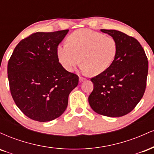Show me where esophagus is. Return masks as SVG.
Masks as SVG:
<instances>
[{
  "mask_svg": "<svg viewBox=\"0 0 154 154\" xmlns=\"http://www.w3.org/2000/svg\"><path fill=\"white\" fill-rule=\"evenodd\" d=\"M85 78H83V77H79V82H83V81H85Z\"/></svg>",
  "mask_w": 154,
  "mask_h": 154,
  "instance_id": "esophagus-1",
  "label": "esophagus"
}]
</instances>
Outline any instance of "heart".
Instances as JSON below:
<instances>
[{"instance_id": "b5f03b06", "label": "heart", "mask_w": 154, "mask_h": 154, "mask_svg": "<svg viewBox=\"0 0 154 154\" xmlns=\"http://www.w3.org/2000/svg\"><path fill=\"white\" fill-rule=\"evenodd\" d=\"M67 42L68 44L59 45L57 56L61 66L68 72H72L80 60L84 73L100 75L111 66L118 50L115 38L89 29L74 32Z\"/></svg>"}]
</instances>
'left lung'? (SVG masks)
Wrapping results in <instances>:
<instances>
[{"label": "left lung", "mask_w": 154, "mask_h": 154, "mask_svg": "<svg viewBox=\"0 0 154 154\" xmlns=\"http://www.w3.org/2000/svg\"><path fill=\"white\" fill-rule=\"evenodd\" d=\"M115 38L118 44L113 63L103 73L91 78L93 91L88 101L100 115L119 117L134 109L143 96L148 61L135 38L115 29H100Z\"/></svg>", "instance_id": "1"}]
</instances>
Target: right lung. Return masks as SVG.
Instances as JSON below:
<instances>
[{
    "mask_svg": "<svg viewBox=\"0 0 154 154\" xmlns=\"http://www.w3.org/2000/svg\"><path fill=\"white\" fill-rule=\"evenodd\" d=\"M69 29L36 32L23 39L8 63L10 91L16 105L35 121L49 122L66 110L79 77L59 62L57 48Z\"/></svg>",
    "mask_w": 154,
    "mask_h": 154,
    "instance_id": "1",
    "label": "right lung"
}]
</instances>
